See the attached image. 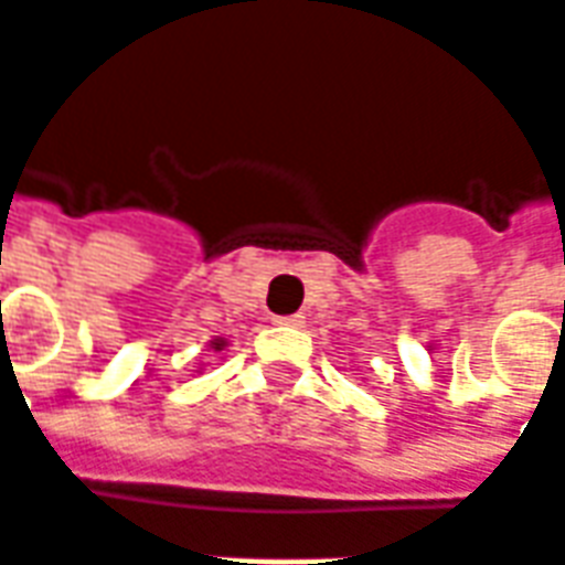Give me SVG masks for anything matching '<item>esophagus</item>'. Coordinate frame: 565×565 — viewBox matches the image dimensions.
I'll return each mask as SVG.
<instances>
[{"mask_svg": "<svg viewBox=\"0 0 565 565\" xmlns=\"http://www.w3.org/2000/svg\"><path fill=\"white\" fill-rule=\"evenodd\" d=\"M275 323H278V327H294V330H299V327L306 323V318H302V315H287V318H275Z\"/></svg>", "mask_w": 565, "mask_h": 565, "instance_id": "obj_1", "label": "esophagus"}]
</instances>
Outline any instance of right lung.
Listing matches in <instances>:
<instances>
[{
  "instance_id": "add662e5",
  "label": "right lung",
  "mask_w": 565,
  "mask_h": 565,
  "mask_svg": "<svg viewBox=\"0 0 565 565\" xmlns=\"http://www.w3.org/2000/svg\"><path fill=\"white\" fill-rule=\"evenodd\" d=\"M211 348H214V351H223V348H226V342H223V339H214V342H211Z\"/></svg>"
}]
</instances>
